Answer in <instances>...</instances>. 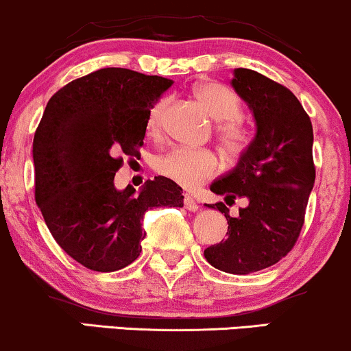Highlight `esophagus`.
Masks as SVG:
<instances>
[{
	"label": "esophagus",
	"mask_w": 351,
	"mask_h": 351,
	"mask_svg": "<svg viewBox=\"0 0 351 351\" xmlns=\"http://www.w3.org/2000/svg\"><path fill=\"white\" fill-rule=\"evenodd\" d=\"M184 207L187 208V210H191V212H197V210H199V204H197V202L193 200V197L185 195L184 197Z\"/></svg>",
	"instance_id": "obj_1"
}]
</instances>
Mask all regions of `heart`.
Masks as SVG:
<instances>
[{
  "label": "heart",
  "mask_w": 351,
  "mask_h": 351,
  "mask_svg": "<svg viewBox=\"0 0 351 351\" xmlns=\"http://www.w3.org/2000/svg\"><path fill=\"white\" fill-rule=\"evenodd\" d=\"M193 95L213 119H217L215 134L221 149L230 158H238L248 149L251 134L240 121L241 105L232 88L218 82H200L193 86ZM167 98H160L151 106L147 113L146 128L149 134H158L162 128L164 114L167 110ZM220 169L217 154L210 149L176 147L156 160V171L172 182L185 189L197 185L213 177Z\"/></svg>",
  "instance_id": "obj_1"
}]
</instances>
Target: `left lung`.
I'll use <instances>...</instances> for the list:
<instances>
[{
	"label": "left lung",
	"instance_id": "1",
	"mask_svg": "<svg viewBox=\"0 0 351 351\" xmlns=\"http://www.w3.org/2000/svg\"><path fill=\"white\" fill-rule=\"evenodd\" d=\"M233 73V88L253 111L256 136L238 166L210 191L225 195L226 204L246 197L248 207L233 218L223 202L208 205L225 213L228 237L204 256L225 273L250 274L281 261L298 243L315 182L314 131L289 88L250 69Z\"/></svg>",
	"mask_w": 351,
	"mask_h": 351
}]
</instances>
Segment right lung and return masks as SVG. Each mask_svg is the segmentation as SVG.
<instances>
[{"label":"right lung","instance_id":"add662e5","mask_svg":"<svg viewBox=\"0 0 351 351\" xmlns=\"http://www.w3.org/2000/svg\"><path fill=\"white\" fill-rule=\"evenodd\" d=\"M172 80L130 69L95 70L47 101L32 143L36 204L49 232L86 269L111 273L134 261L156 207H182V189L167 177L141 192L114 189L123 156L139 154L151 106Z\"/></svg>","mask_w":351,"mask_h":351}]
</instances>
